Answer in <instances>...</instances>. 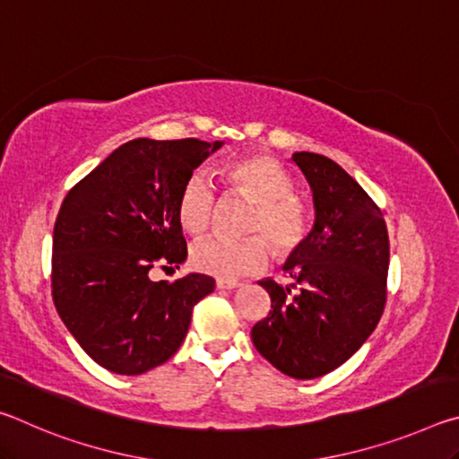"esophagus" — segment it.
Wrapping results in <instances>:
<instances>
[{
    "mask_svg": "<svg viewBox=\"0 0 459 459\" xmlns=\"http://www.w3.org/2000/svg\"><path fill=\"white\" fill-rule=\"evenodd\" d=\"M216 287H219V290H237L240 283L235 281V279H216Z\"/></svg>",
    "mask_w": 459,
    "mask_h": 459,
    "instance_id": "obj_1",
    "label": "esophagus"
}]
</instances>
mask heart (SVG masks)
Instances as JSON below:
<instances>
[{"instance_id": "1", "label": "heart", "mask_w": 459, "mask_h": 459, "mask_svg": "<svg viewBox=\"0 0 459 459\" xmlns=\"http://www.w3.org/2000/svg\"><path fill=\"white\" fill-rule=\"evenodd\" d=\"M229 188L257 202L251 230L265 232L279 253H290L306 238L307 211L293 196V180L279 161L269 155H245L222 166ZM216 194L204 176L194 174L178 196V219L190 235L211 229ZM271 251L263 237L227 238L208 237L192 247V265L219 279H238L259 273L269 263Z\"/></svg>"}]
</instances>
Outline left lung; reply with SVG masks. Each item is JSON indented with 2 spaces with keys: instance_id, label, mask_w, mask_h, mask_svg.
<instances>
[{
  "instance_id": "obj_1",
  "label": "left lung",
  "mask_w": 459,
  "mask_h": 459,
  "mask_svg": "<svg viewBox=\"0 0 459 459\" xmlns=\"http://www.w3.org/2000/svg\"><path fill=\"white\" fill-rule=\"evenodd\" d=\"M291 160L312 188L316 221L283 265L293 283L259 281L271 312L251 338L277 370L307 380L344 364L375 332L386 301L388 232L378 206L336 161L309 152Z\"/></svg>"
}]
</instances>
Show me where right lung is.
Wrapping results in <instances>:
<instances>
[{
    "mask_svg": "<svg viewBox=\"0 0 459 459\" xmlns=\"http://www.w3.org/2000/svg\"><path fill=\"white\" fill-rule=\"evenodd\" d=\"M222 142L139 137L119 145L62 202L52 238V298L81 348L115 375L172 359L214 279L152 281L150 269L188 257L178 196Z\"/></svg>",
    "mask_w": 459,
    "mask_h": 459,
    "instance_id": "1",
    "label": "right lung"
}]
</instances>
